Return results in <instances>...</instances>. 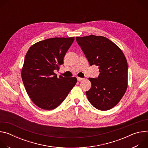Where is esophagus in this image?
<instances>
[{
    "label": "esophagus",
    "mask_w": 148,
    "mask_h": 148,
    "mask_svg": "<svg viewBox=\"0 0 148 148\" xmlns=\"http://www.w3.org/2000/svg\"><path fill=\"white\" fill-rule=\"evenodd\" d=\"M82 79H84V78H80V77H77V80H78V81H81V80H82Z\"/></svg>",
    "instance_id": "1"
}]
</instances>
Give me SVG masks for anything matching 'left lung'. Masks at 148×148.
<instances>
[{"label":"left lung","instance_id":"8db88e82","mask_svg":"<svg viewBox=\"0 0 148 148\" xmlns=\"http://www.w3.org/2000/svg\"><path fill=\"white\" fill-rule=\"evenodd\" d=\"M90 66H98V78H89L90 90L86 91L90 102L101 111L114 107L128 87V63L121 49L108 38L90 35L75 38Z\"/></svg>","mask_w":148,"mask_h":148}]
</instances>
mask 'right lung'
<instances>
[{
  "mask_svg": "<svg viewBox=\"0 0 148 148\" xmlns=\"http://www.w3.org/2000/svg\"><path fill=\"white\" fill-rule=\"evenodd\" d=\"M74 37H54L40 41L27 51L22 78L33 102L45 110L55 109L65 99L77 82L75 77H57L54 70L63 64Z\"/></svg>",
  "mask_w": 148,
  "mask_h": 148,
  "instance_id": "add662e5",
  "label": "right lung"
}]
</instances>
